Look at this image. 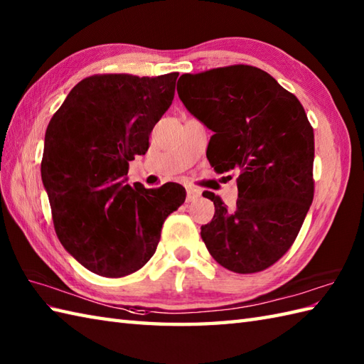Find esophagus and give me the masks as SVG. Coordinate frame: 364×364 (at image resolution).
Listing matches in <instances>:
<instances>
[{
  "mask_svg": "<svg viewBox=\"0 0 364 364\" xmlns=\"http://www.w3.org/2000/svg\"><path fill=\"white\" fill-rule=\"evenodd\" d=\"M200 191L194 189V188H188V192H186V202L191 203V202H196V200L200 198Z\"/></svg>",
  "mask_w": 364,
  "mask_h": 364,
  "instance_id": "34e87169",
  "label": "esophagus"
}]
</instances>
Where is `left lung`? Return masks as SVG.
Instances as JSON below:
<instances>
[{
	"instance_id": "obj_1",
	"label": "left lung",
	"mask_w": 364,
	"mask_h": 364,
	"mask_svg": "<svg viewBox=\"0 0 364 364\" xmlns=\"http://www.w3.org/2000/svg\"><path fill=\"white\" fill-rule=\"evenodd\" d=\"M178 97L213 131L206 156L218 173L236 172L237 200L214 202L202 227L211 257L228 270L272 266L297 237L314 196V133L304 106L272 76L252 65L181 75Z\"/></svg>"
}]
</instances>
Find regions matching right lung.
I'll use <instances>...</instances> for the list:
<instances>
[{
	"label": "right lung",
	"mask_w": 364,
	"mask_h": 364,
	"mask_svg": "<svg viewBox=\"0 0 364 364\" xmlns=\"http://www.w3.org/2000/svg\"><path fill=\"white\" fill-rule=\"evenodd\" d=\"M178 73L95 75L80 81L45 133L42 181L64 249L90 272L125 277L149 261L162 223L184 203L176 183H127L129 161L149 150L172 105Z\"/></svg>",
	"instance_id": "1"
}]
</instances>
